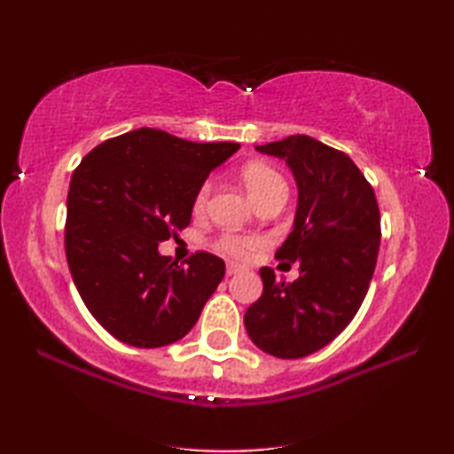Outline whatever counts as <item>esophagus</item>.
<instances>
[{
  "label": "esophagus",
  "instance_id": "obj_1",
  "mask_svg": "<svg viewBox=\"0 0 454 454\" xmlns=\"http://www.w3.org/2000/svg\"><path fill=\"white\" fill-rule=\"evenodd\" d=\"M237 271H241V266H239V263L229 262V263H227V276H233V274H237Z\"/></svg>",
  "mask_w": 454,
  "mask_h": 454
}]
</instances>
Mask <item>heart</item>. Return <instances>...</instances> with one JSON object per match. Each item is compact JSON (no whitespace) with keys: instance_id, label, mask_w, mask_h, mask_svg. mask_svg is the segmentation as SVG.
I'll return each instance as SVG.
<instances>
[{"instance_id":"1","label":"heart","mask_w":454,"mask_h":454,"mask_svg":"<svg viewBox=\"0 0 454 454\" xmlns=\"http://www.w3.org/2000/svg\"><path fill=\"white\" fill-rule=\"evenodd\" d=\"M243 176V184H246L247 192L251 194V199L257 200L262 194H266L274 188H284V180L280 174H278L274 168H270L266 164H247L241 172ZM208 194V184L200 186V191L194 199V207L200 208L205 205ZM217 247L223 251V254L237 257V260H247V257L254 254V251L260 247V239L257 237H247V235H223L217 241Z\"/></svg>"}]
</instances>
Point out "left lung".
<instances>
[{"mask_svg": "<svg viewBox=\"0 0 454 454\" xmlns=\"http://www.w3.org/2000/svg\"><path fill=\"white\" fill-rule=\"evenodd\" d=\"M286 160L298 186L294 227L276 251L296 262L294 282L262 268V296L246 312L249 339L270 355L298 359L329 345L357 315L380 251V208L372 184L343 152L310 136L255 145Z\"/></svg>", "mask_w": 454, "mask_h": 454, "instance_id": "8db88e82", "label": "left lung"}]
</instances>
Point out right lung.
Wrapping results in <instances>:
<instances>
[{
  "label": "right lung",
  "instance_id": "add662e5",
  "mask_svg": "<svg viewBox=\"0 0 454 454\" xmlns=\"http://www.w3.org/2000/svg\"><path fill=\"white\" fill-rule=\"evenodd\" d=\"M239 144H197L142 128L89 152L67 197V262L82 302L121 343H176L225 276L221 257L197 251L186 266L158 254L192 217L211 170Z\"/></svg>",
  "mask_w": 454,
  "mask_h": 454
}]
</instances>
